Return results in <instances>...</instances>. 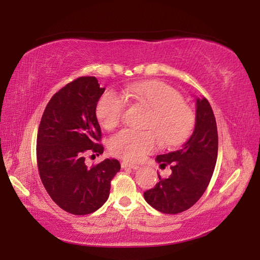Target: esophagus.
Returning a JSON list of instances; mask_svg holds the SVG:
<instances>
[{
  "mask_svg": "<svg viewBox=\"0 0 260 260\" xmlns=\"http://www.w3.org/2000/svg\"><path fill=\"white\" fill-rule=\"evenodd\" d=\"M120 165H121L122 169H132V170H138L139 169V166L129 164V162H127V161H121Z\"/></svg>",
  "mask_w": 260,
  "mask_h": 260,
  "instance_id": "obj_1",
  "label": "esophagus"
}]
</instances>
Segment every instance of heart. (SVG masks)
<instances>
[{"mask_svg":"<svg viewBox=\"0 0 260 260\" xmlns=\"http://www.w3.org/2000/svg\"><path fill=\"white\" fill-rule=\"evenodd\" d=\"M125 98L151 110L146 128L152 131L121 129L109 140L112 155L129 161H138L151 152L157 138L164 146H174L187 138L193 126V113L177 89L160 81L136 82L125 87ZM126 101L113 90L101 96L95 113L100 125L112 129L122 119ZM156 134L155 135L154 133Z\"/></svg>","mask_w":260,"mask_h":260,"instance_id":"1","label":"heart"}]
</instances>
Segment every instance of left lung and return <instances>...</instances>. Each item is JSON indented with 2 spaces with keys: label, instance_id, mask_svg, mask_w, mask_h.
<instances>
[{
  "label": "left lung",
  "instance_id": "1",
  "mask_svg": "<svg viewBox=\"0 0 260 260\" xmlns=\"http://www.w3.org/2000/svg\"><path fill=\"white\" fill-rule=\"evenodd\" d=\"M218 156L217 122L209 101L196 99L192 134L175 151L158 155L160 167L171 165L172 174L143 193L144 200L162 213L177 214L199 201L212 178Z\"/></svg>",
  "mask_w": 260,
  "mask_h": 260
}]
</instances>
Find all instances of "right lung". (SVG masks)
Instances as JSON below:
<instances>
[{"mask_svg":"<svg viewBox=\"0 0 260 260\" xmlns=\"http://www.w3.org/2000/svg\"><path fill=\"white\" fill-rule=\"evenodd\" d=\"M105 88L95 77H81L52 96L42 114L37 139L41 181L51 200L69 213L95 212L110 195L111 180L120 171L117 159L107 158L91 169L88 151L103 153L95 109Z\"/></svg>","mask_w":260,"mask_h":260,"instance_id":"obj_1","label":"right lung"}]
</instances>
